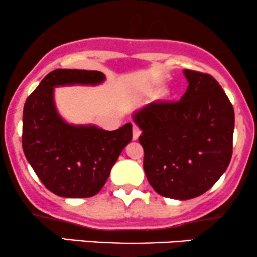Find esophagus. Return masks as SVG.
Returning a JSON list of instances; mask_svg holds the SVG:
<instances>
[{
	"label": "esophagus",
	"instance_id": "34e87169",
	"mask_svg": "<svg viewBox=\"0 0 257 257\" xmlns=\"http://www.w3.org/2000/svg\"><path fill=\"white\" fill-rule=\"evenodd\" d=\"M141 132L139 129V126H137L135 124H133V140H138L139 137H140Z\"/></svg>",
	"mask_w": 257,
	"mask_h": 257
}]
</instances>
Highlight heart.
<instances>
[{
  "label": "heart",
  "mask_w": 257,
  "mask_h": 257,
  "mask_svg": "<svg viewBox=\"0 0 257 257\" xmlns=\"http://www.w3.org/2000/svg\"><path fill=\"white\" fill-rule=\"evenodd\" d=\"M169 96H170L169 88L163 87L161 90H159V93H158V100H159V101H166V100H168Z\"/></svg>",
  "instance_id": "1"
}]
</instances>
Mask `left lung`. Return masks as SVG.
<instances>
[{"label":"left lung","mask_w":257,"mask_h":257,"mask_svg":"<svg viewBox=\"0 0 257 257\" xmlns=\"http://www.w3.org/2000/svg\"><path fill=\"white\" fill-rule=\"evenodd\" d=\"M178 102H152L133 113L143 134L144 170L156 192L186 200L205 193L232 157L234 111L213 76L184 70Z\"/></svg>","instance_id":"left-lung-1"}]
</instances>
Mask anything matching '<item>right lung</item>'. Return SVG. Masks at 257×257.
Returning <instances> with one entry per match:
<instances>
[{"mask_svg": "<svg viewBox=\"0 0 257 257\" xmlns=\"http://www.w3.org/2000/svg\"><path fill=\"white\" fill-rule=\"evenodd\" d=\"M105 79L100 71L58 69L48 73L26 99L23 150L43 185L57 196H95L107 181L120 152L131 143V123L116 131L94 124L75 125L57 110L54 88L99 85Z\"/></svg>", "mask_w": 257, "mask_h": 257, "instance_id": "add662e5", "label": "right lung"}]
</instances>
